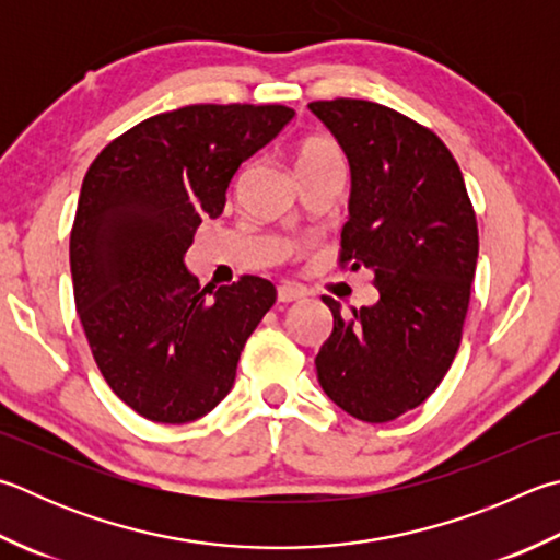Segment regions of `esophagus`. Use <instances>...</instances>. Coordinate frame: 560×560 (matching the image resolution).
I'll use <instances>...</instances> for the list:
<instances>
[{
	"mask_svg": "<svg viewBox=\"0 0 560 560\" xmlns=\"http://www.w3.org/2000/svg\"><path fill=\"white\" fill-rule=\"evenodd\" d=\"M277 299L279 303H293L303 299V291L299 287H289V283H281L279 291H277Z\"/></svg>",
	"mask_w": 560,
	"mask_h": 560,
	"instance_id": "esophagus-1",
	"label": "esophagus"
}]
</instances>
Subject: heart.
<instances>
[{
	"instance_id": "obj_1",
	"label": "heart",
	"mask_w": 560,
	"mask_h": 560,
	"mask_svg": "<svg viewBox=\"0 0 560 560\" xmlns=\"http://www.w3.org/2000/svg\"><path fill=\"white\" fill-rule=\"evenodd\" d=\"M335 164H345L342 149L338 147V141L323 135H313L306 137L299 144L296 151V168L299 174H311V171H318L325 166H335Z\"/></svg>"
}]
</instances>
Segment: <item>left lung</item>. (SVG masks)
Wrapping results in <instances>:
<instances>
[{
	"instance_id": "8db88e82",
	"label": "left lung",
	"mask_w": 560,
	"mask_h": 560,
	"mask_svg": "<svg viewBox=\"0 0 560 560\" xmlns=\"http://www.w3.org/2000/svg\"><path fill=\"white\" fill-rule=\"evenodd\" d=\"M350 161V220L340 269H370L374 306L332 313L315 358L323 392L342 411L386 423L439 389L463 340L477 264V218L460 166L439 135L370 100L308 105Z\"/></svg>"
}]
</instances>
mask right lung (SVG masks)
Here are the masks:
<instances>
[{"mask_svg":"<svg viewBox=\"0 0 560 560\" xmlns=\"http://www.w3.org/2000/svg\"><path fill=\"white\" fill-rule=\"evenodd\" d=\"M293 117L287 105H188L139 121L90 164L70 230L78 318L109 389L156 423H188L235 384L277 301L245 273L202 289L183 264L232 176Z\"/></svg>","mask_w":560,"mask_h":560,"instance_id":"obj_1","label":"right lung"}]
</instances>
